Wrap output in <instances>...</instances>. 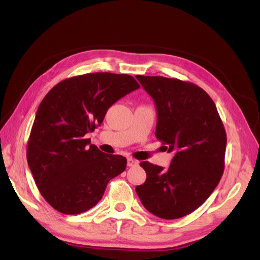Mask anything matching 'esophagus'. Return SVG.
Segmentation results:
<instances>
[{"instance_id": "34e87169", "label": "esophagus", "mask_w": 260, "mask_h": 260, "mask_svg": "<svg viewBox=\"0 0 260 260\" xmlns=\"http://www.w3.org/2000/svg\"><path fill=\"white\" fill-rule=\"evenodd\" d=\"M138 165V161L135 160L133 158H128V166L129 167H135Z\"/></svg>"}]
</instances>
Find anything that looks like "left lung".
Segmentation results:
<instances>
[{
    "label": "left lung",
    "mask_w": 260,
    "mask_h": 260,
    "mask_svg": "<svg viewBox=\"0 0 260 260\" xmlns=\"http://www.w3.org/2000/svg\"><path fill=\"white\" fill-rule=\"evenodd\" d=\"M154 100L155 136L174 154L167 169L148 161L146 180L136 187L143 206L162 219L191 214L218 185L224 169L226 135L214 101L191 82L160 76H136Z\"/></svg>",
    "instance_id": "8db88e82"
}]
</instances>
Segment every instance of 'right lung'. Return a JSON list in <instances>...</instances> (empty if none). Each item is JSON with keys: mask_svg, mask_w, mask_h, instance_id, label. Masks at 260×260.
Instances as JSON below:
<instances>
[{"mask_svg": "<svg viewBox=\"0 0 260 260\" xmlns=\"http://www.w3.org/2000/svg\"><path fill=\"white\" fill-rule=\"evenodd\" d=\"M140 88L129 75L94 73L62 80L39 105L27 147L28 166L44 200L66 215L95 206L108 181L127 166L121 155L104 154L86 135L107 109Z\"/></svg>", "mask_w": 260, "mask_h": 260, "instance_id": "1", "label": "right lung"}]
</instances>
